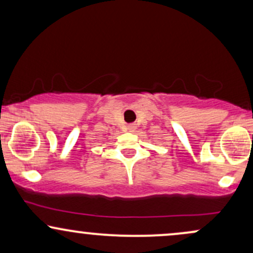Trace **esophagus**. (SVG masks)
I'll return each mask as SVG.
<instances>
[{
	"instance_id": "1",
	"label": "esophagus",
	"mask_w": 253,
	"mask_h": 253,
	"mask_svg": "<svg viewBox=\"0 0 253 253\" xmlns=\"http://www.w3.org/2000/svg\"><path fill=\"white\" fill-rule=\"evenodd\" d=\"M128 129H129V130H133V129H134V125H129V126H128Z\"/></svg>"
}]
</instances>
